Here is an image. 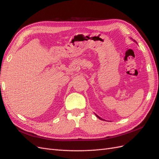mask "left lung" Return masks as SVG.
Masks as SVG:
<instances>
[{
	"label": "left lung",
	"instance_id": "8db88e82",
	"mask_svg": "<svg viewBox=\"0 0 159 159\" xmlns=\"http://www.w3.org/2000/svg\"><path fill=\"white\" fill-rule=\"evenodd\" d=\"M96 117H98V118H99V119H100V120H102V119H101V118H100V117H99V116H97V115H96Z\"/></svg>",
	"mask_w": 159,
	"mask_h": 159
}]
</instances>
